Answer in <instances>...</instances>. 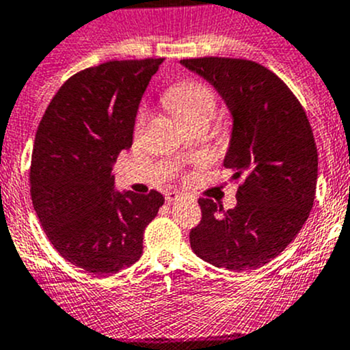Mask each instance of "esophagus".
Wrapping results in <instances>:
<instances>
[{
    "label": "esophagus",
    "instance_id": "34e87169",
    "mask_svg": "<svg viewBox=\"0 0 350 350\" xmlns=\"http://www.w3.org/2000/svg\"><path fill=\"white\" fill-rule=\"evenodd\" d=\"M165 199H166V202H175V201H178V199H182V194L180 192H166V196H165Z\"/></svg>",
    "mask_w": 350,
    "mask_h": 350
}]
</instances>
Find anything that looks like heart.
Masks as SVG:
<instances>
[{"mask_svg":"<svg viewBox=\"0 0 350 350\" xmlns=\"http://www.w3.org/2000/svg\"><path fill=\"white\" fill-rule=\"evenodd\" d=\"M165 103L182 123L194 120H211L216 113V94L209 85L196 81L178 82L165 92ZM144 120V113L139 115L137 125Z\"/></svg>","mask_w":350,"mask_h":350,"instance_id":"obj_1","label":"heart"}]
</instances>
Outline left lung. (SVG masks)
<instances>
[{
    "mask_svg": "<svg viewBox=\"0 0 350 350\" xmlns=\"http://www.w3.org/2000/svg\"><path fill=\"white\" fill-rule=\"evenodd\" d=\"M180 63L227 105L234 123L223 166L242 180L234 209L199 199L191 247L218 268H261L294 241L314 202L318 151L309 120L284 81L259 63L218 56Z\"/></svg>",
    "mask_w": 350,
    "mask_h": 350,
    "instance_id": "8db88e82",
    "label": "left lung"
}]
</instances>
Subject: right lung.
I'll return each mask as SVG.
<instances>
[{
	"mask_svg": "<svg viewBox=\"0 0 350 350\" xmlns=\"http://www.w3.org/2000/svg\"><path fill=\"white\" fill-rule=\"evenodd\" d=\"M163 58L106 62L75 73L49 103L31 166L42 230L72 265L113 275L142 254L165 198L115 191L113 165L132 146L139 103Z\"/></svg>",
	"mask_w": 350,
	"mask_h": 350,
	"instance_id": "obj_1",
	"label": "right lung"
}]
</instances>
